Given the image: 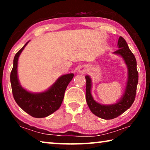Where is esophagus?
I'll return each instance as SVG.
<instances>
[{
  "instance_id": "1",
  "label": "esophagus",
  "mask_w": 150,
  "mask_h": 150,
  "mask_svg": "<svg viewBox=\"0 0 150 150\" xmlns=\"http://www.w3.org/2000/svg\"><path fill=\"white\" fill-rule=\"evenodd\" d=\"M78 71L79 72V73H85L86 72H87V70H86V68L85 67H80L79 68V69H78Z\"/></svg>"
}]
</instances>
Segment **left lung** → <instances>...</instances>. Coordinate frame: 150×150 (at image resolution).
<instances>
[{"instance_id": "1", "label": "left lung", "mask_w": 150, "mask_h": 150, "mask_svg": "<svg viewBox=\"0 0 150 150\" xmlns=\"http://www.w3.org/2000/svg\"><path fill=\"white\" fill-rule=\"evenodd\" d=\"M119 49L115 54L121 55L126 62L128 69V79L126 91L119 102L111 105H102L96 103L91 95V80L88 76H86V100L91 111L105 120H110L120 116L126 111L132 105L136 98L137 85L138 82V72L137 70L136 57L131 52L126 40L120 36L118 39Z\"/></svg>"}]
</instances>
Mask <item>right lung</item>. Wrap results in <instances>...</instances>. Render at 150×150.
I'll use <instances>...</instances> for the list:
<instances>
[{
    "label": "right lung",
    "mask_w": 150,
    "mask_h": 150,
    "mask_svg": "<svg viewBox=\"0 0 150 150\" xmlns=\"http://www.w3.org/2000/svg\"><path fill=\"white\" fill-rule=\"evenodd\" d=\"M28 42L15 55L13 67L11 73L12 92L16 103L22 110L35 118H44L54 113L62 105L65 91L74 75H64L58 79L55 84L44 93L34 94L20 86L17 76L18 59Z\"/></svg>",
    "instance_id": "1"
}]
</instances>
